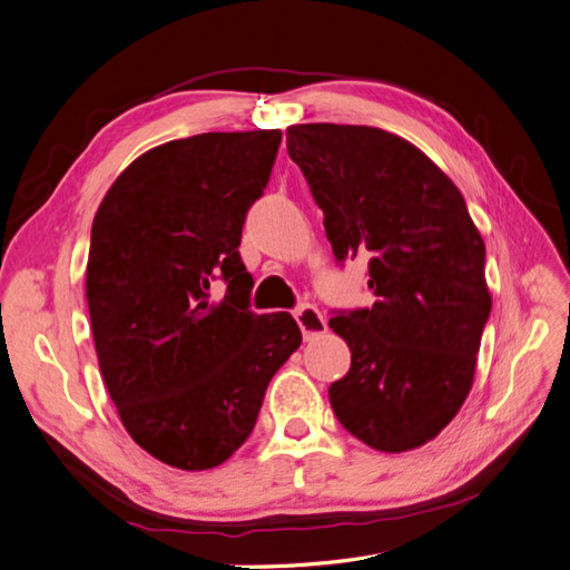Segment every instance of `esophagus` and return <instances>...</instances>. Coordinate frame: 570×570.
Instances as JSON below:
<instances>
[{"label":"esophagus","mask_w":570,"mask_h":570,"mask_svg":"<svg viewBox=\"0 0 570 570\" xmlns=\"http://www.w3.org/2000/svg\"><path fill=\"white\" fill-rule=\"evenodd\" d=\"M295 318H297V323H299V327H302L304 337H316V335L325 333V327H327L323 314L318 312V308H316L314 304H302V306H297Z\"/></svg>","instance_id":"obj_1"}]
</instances>
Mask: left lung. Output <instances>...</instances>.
Returning <instances> with one entry per match:
<instances>
[{
	"mask_svg": "<svg viewBox=\"0 0 570 570\" xmlns=\"http://www.w3.org/2000/svg\"><path fill=\"white\" fill-rule=\"evenodd\" d=\"M337 264L368 258L373 306L335 312L352 366L327 390L377 452L433 440L469 396L492 308L485 243L456 185L421 149L371 126L287 128Z\"/></svg>",
	"mask_w": 570,
	"mask_h": 570,
	"instance_id": "obj_1",
	"label": "left lung"
}]
</instances>
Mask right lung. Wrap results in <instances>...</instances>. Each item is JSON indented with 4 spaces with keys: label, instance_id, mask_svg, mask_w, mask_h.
<instances>
[{
    "label": "right lung",
    "instance_id": "right-lung-1",
    "mask_svg": "<svg viewBox=\"0 0 570 570\" xmlns=\"http://www.w3.org/2000/svg\"><path fill=\"white\" fill-rule=\"evenodd\" d=\"M281 140V130L202 132L154 147L92 220L85 295L99 371L130 438L183 471L233 456L302 344L289 314L252 312L237 252ZM216 279L229 285L220 303Z\"/></svg>",
    "mask_w": 570,
    "mask_h": 570
}]
</instances>
